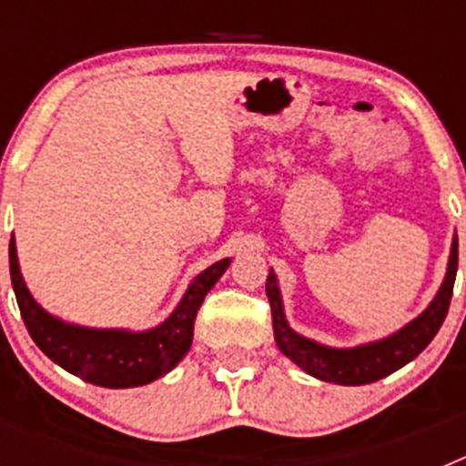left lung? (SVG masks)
<instances>
[{"label":"left lung","instance_id":"1","mask_svg":"<svg viewBox=\"0 0 466 466\" xmlns=\"http://www.w3.org/2000/svg\"><path fill=\"white\" fill-rule=\"evenodd\" d=\"M455 275H458V236H452L451 257H448L446 278H443L441 287L430 306L415 319L403 324L399 331L390 333L385 339L369 340V343L355 345V348H331V345L306 339L289 327L287 315H284L278 275L270 268L268 279H266V296H268L270 310H273L275 343L284 357H289L299 369H303L308 376L317 378V380L333 382V385L376 382L413 361L431 343L448 315Z\"/></svg>","mask_w":466,"mask_h":466}]
</instances>
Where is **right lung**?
Listing matches in <instances>:
<instances>
[{"label":"right lung","mask_w":466,"mask_h":466,"mask_svg":"<svg viewBox=\"0 0 466 466\" xmlns=\"http://www.w3.org/2000/svg\"><path fill=\"white\" fill-rule=\"evenodd\" d=\"M230 266V258L212 263L198 273L184 291L182 300L158 327L95 329L65 322L39 306L20 273L15 238L8 242V268L23 322L36 348L57 366L81 380L111 390L149 385L170 373L184 360L193 340V322L205 296L219 282Z\"/></svg>","instance_id":"add662e5"}]
</instances>
